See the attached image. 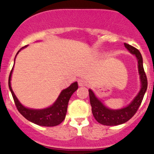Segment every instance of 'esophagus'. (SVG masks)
I'll use <instances>...</instances> for the list:
<instances>
[{"label": "esophagus", "instance_id": "esophagus-1", "mask_svg": "<svg viewBox=\"0 0 154 154\" xmlns=\"http://www.w3.org/2000/svg\"><path fill=\"white\" fill-rule=\"evenodd\" d=\"M78 85L80 87H83V86H85L87 85V82H86V81L85 79H80L78 80Z\"/></svg>", "mask_w": 154, "mask_h": 154}]
</instances>
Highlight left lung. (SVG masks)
<instances>
[{"label":"left lung","instance_id":"8db88e82","mask_svg":"<svg viewBox=\"0 0 154 154\" xmlns=\"http://www.w3.org/2000/svg\"><path fill=\"white\" fill-rule=\"evenodd\" d=\"M125 46L131 54L135 55L137 59V63H138V72L141 82V88L138 94L136 95L133 100L128 106L121 109L114 110V109H110L105 106L103 103L98 98H96L93 92L91 89L88 90L93 116L98 122L101 125H107V126L122 125L131 119L137 112V109L142 103L145 93L148 87L147 77L144 71L143 58L137 48L128 43H125Z\"/></svg>","mask_w":154,"mask_h":154}]
</instances>
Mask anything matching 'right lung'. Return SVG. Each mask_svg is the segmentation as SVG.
Instances as JSON below:
<instances>
[{
    "label": "right lung",
    "instance_id": "right-lung-1",
    "mask_svg": "<svg viewBox=\"0 0 154 154\" xmlns=\"http://www.w3.org/2000/svg\"><path fill=\"white\" fill-rule=\"evenodd\" d=\"M25 47H26V45L22 48L17 52V55L19 54V51L22 48ZM12 72H13V68L10 72L9 77H8V87H9L12 96H13L16 106H17L19 113L25 119L30 121L31 122L40 125V126L54 127L62 122L63 119H65V116H66L69 100L71 98L72 95L78 88L77 82H75L72 83L69 87L63 90L61 93H60L59 98H57L56 102L50 107L44 109H32L26 108L22 104H21L16 97L14 91H12L11 86V78Z\"/></svg>",
    "mask_w": 154,
    "mask_h": 154
}]
</instances>
